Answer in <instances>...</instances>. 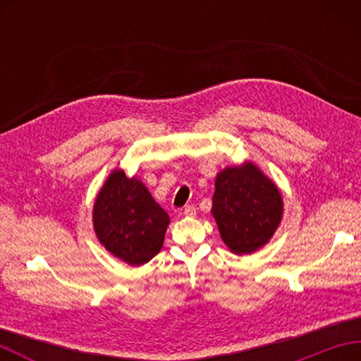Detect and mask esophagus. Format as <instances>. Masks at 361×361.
Masks as SVG:
<instances>
[{"instance_id":"esophagus-1","label":"esophagus","mask_w":361,"mask_h":361,"mask_svg":"<svg viewBox=\"0 0 361 361\" xmlns=\"http://www.w3.org/2000/svg\"><path fill=\"white\" fill-rule=\"evenodd\" d=\"M197 214V208L195 206H186L185 209H183V216H186V217H194Z\"/></svg>"}]
</instances>
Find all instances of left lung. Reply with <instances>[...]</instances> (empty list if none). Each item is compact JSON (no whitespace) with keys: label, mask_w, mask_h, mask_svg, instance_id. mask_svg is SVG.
<instances>
[{"label":"left lung","mask_w":361,"mask_h":361,"mask_svg":"<svg viewBox=\"0 0 361 361\" xmlns=\"http://www.w3.org/2000/svg\"><path fill=\"white\" fill-rule=\"evenodd\" d=\"M282 195L252 163L226 167L216 178L212 216L234 255H251L271 239L282 220Z\"/></svg>","instance_id":"obj_1"}]
</instances>
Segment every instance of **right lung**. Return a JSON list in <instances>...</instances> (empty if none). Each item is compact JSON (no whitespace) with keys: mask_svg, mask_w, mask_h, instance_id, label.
I'll return each mask as SVG.
<instances>
[{"mask_svg":"<svg viewBox=\"0 0 361 361\" xmlns=\"http://www.w3.org/2000/svg\"><path fill=\"white\" fill-rule=\"evenodd\" d=\"M167 212L142 183L114 169L99 190L93 225L99 242L128 265H142L163 248Z\"/></svg>","mask_w":361,"mask_h":361,"instance_id":"right-lung-1","label":"right lung"}]
</instances>
